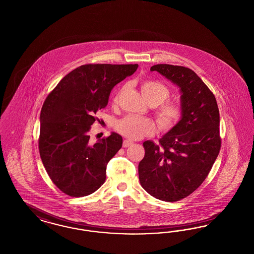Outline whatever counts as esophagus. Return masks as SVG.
Instances as JSON below:
<instances>
[{"label":"esophagus","instance_id":"1","mask_svg":"<svg viewBox=\"0 0 254 254\" xmlns=\"http://www.w3.org/2000/svg\"><path fill=\"white\" fill-rule=\"evenodd\" d=\"M132 144H133V141L129 140H125L124 142H123V146L124 147H128V146H130Z\"/></svg>","mask_w":254,"mask_h":254}]
</instances>
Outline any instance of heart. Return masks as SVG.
Here are the masks:
<instances>
[{"instance_id":"obj_1","label":"heart","mask_w":254,"mask_h":254,"mask_svg":"<svg viewBox=\"0 0 254 254\" xmlns=\"http://www.w3.org/2000/svg\"><path fill=\"white\" fill-rule=\"evenodd\" d=\"M140 91L148 104L159 105L156 114L162 128H172L180 121L182 117L180 105L175 102H165L170 96V90L165 84L155 80H146L140 84ZM117 100L118 96L114 98V102H117ZM116 129L128 139L139 140L145 136L154 135L157 127L155 123L148 118L129 115L117 122Z\"/></svg>"}]
</instances>
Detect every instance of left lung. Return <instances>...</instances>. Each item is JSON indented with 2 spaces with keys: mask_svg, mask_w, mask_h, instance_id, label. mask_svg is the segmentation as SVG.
Wrapping results in <instances>:
<instances>
[{
  "mask_svg": "<svg viewBox=\"0 0 254 254\" xmlns=\"http://www.w3.org/2000/svg\"><path fill=\"white\" fill-rule=\"evenodd\" d=\"M150 70L179 87L182 117L158 144L143 142L145 155L139 163V179L151 196L172 202L196 190L218 158L219 108L213 93L192 70L166 64Z\"/></svg>",
  "mask_w": 254,
  "mask_h": 254,
  "instance_id": "8db88e82",
  "label": "left lung"
}]
</instances>
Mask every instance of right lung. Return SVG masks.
Returning a JSON list of instances; mask_svg holds the SVG:
<instances>
[{
	"instance_id": "obj_1",
	"label": "right lung",
	"mask_w": 254,
	"mask_h": 254,
	"mask_svg": "<svg viewBox=\"0 0 254 254\" xmlns=\"http://www.w3.org/2000/svg\"><path fill=\"white\" fill-rule=\"evenodd\" d=\"M138 64H84L64 76L47 96L40 114L39 153L55 186L72 197L87 196L106 180L108 162L122 147V137L90 141L91 126L108 105L113 88Z\"/></svg>"
}]
</instances>
